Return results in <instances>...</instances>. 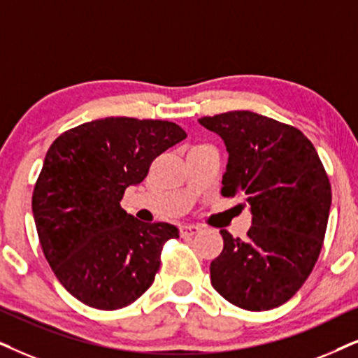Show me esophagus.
I'll return each instance as SVG.
<instances>
[{
    "instance_id": "1",
    "label": "esophagus",
    "mask_w": 358,
    "mask_h": 358,
    "mask_svg": "<svg viewBox=\"0 0 358 358\" xmlns=\"http://www.w3.org/2000/svg\"><path fill=\"white\" fill-rule=\"evenodd\" d=\"M200 226H194V224H183L182 228H180V234L182 236H193V234L200 233Z\"/></svg>"
}]
</instances>
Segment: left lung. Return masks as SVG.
I'll use <instances>...</instances> for the list:
<instances>
[{"mask_svg":"<svg viewBox=\"0 0 358 358\" xmlns=\"http://www.w3.org/2000/svg\"><path fill=\"white\" fill-rule=\"evenodd\" d=\"M229 153L224 196L243 193L252 221L241 241L221 229L211 284L246 310L282 306L314 269L327 229L332 189L315 147L296 127L250 110L201 117Z\"/></svg>","mask_w":358,"mask_h":358,"instance_id":"obj_1","label":"left lung"}]
</instances>
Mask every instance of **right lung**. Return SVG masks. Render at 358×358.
<instances>
[{"instance_id": "right-lung-1", "label": "right lung", "mask_w": 358, "mask_h": 358, "mask_svg": "<svg viewBox=\"0 0 358 358\" xmlns=\"http://www.w3.org/2000/svg\"><path fill=\"white\" fill-rule=\"evenodd\" d=\"M185 138L169 120L107 117L66 130L49 147L33 192L36 229L59 282L85 306L122 309L152 286L178 229L142 223L120 200Z\"/></svg>"}]
</instances>
